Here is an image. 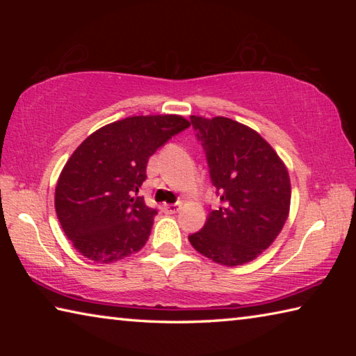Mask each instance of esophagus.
I'll use <instances>...</instances> for the list:
<instances>
[{"mask_svg":"<svg viewBox=\"0 0 356 356\" xmlns=\"http://www.w3.org/2000/svg\"><path fill=\"white\" fill-rule=\"evenodd\" d=\"M161 209H163L165 213L172 215V213H177V212H179L180 206H179V204H165V206L161 207Z\"/></svg>","mask_w":356,"mask_h":356,"instance_id":"34e87169","label":"esophagus"}]
</instances>
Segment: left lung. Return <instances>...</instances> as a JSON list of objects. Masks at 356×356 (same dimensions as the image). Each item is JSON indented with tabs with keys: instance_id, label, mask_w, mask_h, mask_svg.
<instances>
[{
	"instance_id": "1",
	"label": "left lung",
	"mask_w": 356,
	"mask_h": 356,
	"mask_svg": "<svg viewBox=\"0 0 356 356\" xmlns=\"http://www.w3.org/2000/svg\"><path fill=\"white\" fill-rule=\"evenodd\" d=\"M206 152L220 207L210 210L190 243L213 262L234 267L256 259L278 237L291 207V179L278 154L246 125L190 116Z\"/></svg>"
}]
</instances>
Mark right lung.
Masks as SVG:
<instances>
[{
  "label": "right lung",
  "instance_id": "1",
  "mask_svg": "<svg viewBox=\"0 0 356 356\" xmlns=\"http://www.w3.org/2000/svg\"><path fill=\"white\" fill-rule=\"evenodd\" d=\"M188 127L176 114L131 116L76 147L58 179L55 207L65 236L84 257L110 264L146 245L156 210L134 196L147 177L149 156Z\"/></svg>",
  "mask_w": 356,
  "mask_h": 356
}]
</instances>
